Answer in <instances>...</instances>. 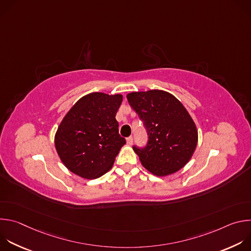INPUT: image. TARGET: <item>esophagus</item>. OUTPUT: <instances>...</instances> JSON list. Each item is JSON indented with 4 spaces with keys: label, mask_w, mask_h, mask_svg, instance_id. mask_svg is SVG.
Segmentation results:
<instances>
[{
    "label": "esophagus",
    "mask_w": 251,
    "mask_h": 251,
    "mask_svg": "<svg viewBox=\"0 0 251 251\" xmlns=\"http://www.w3.org/2000/svg\"><path fill=\"white\" fill-rule=\"evenodd\" d=\"M133 141H134L133 136L128 137V138H127V144H128V145H132V144H133Z\"/></svg>",
    "instance_id": "34e87169"
}]
</instances>
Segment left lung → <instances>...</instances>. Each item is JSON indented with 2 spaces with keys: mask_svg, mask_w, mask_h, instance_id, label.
<instances>
[{
  "mask_svg": "<svg viewBox=\"0 0 251 251\" xmlns=\"http://www.w3.org/2000/svg\"><path fill=\"white\" fill-rule=\"evenodd\" d=\"M127 99L147 130L146 146H133L142 165L161 176L182 169L198 144L196 124L184 105L171 93L156 89L129 93Z\"/></svg>",
  "mask_w": 251,
  "mask_h": 251,
  "instance_id": "obj_1",
  "label": "left lung"
}]
</instances>
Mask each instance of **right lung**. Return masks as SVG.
Listing matches in <instances>:
<instances>
[{
  "instance_id": "add662e5",
  "label": "right lung",
  "mask_w": 251,
  "mask_h": 251,
  "mask_svg": "<svg viewBox=\"0 0 251 251\" xmlns=\"http://www.w3.org/2000/svg\"><path fill=\"white\" fill-rule=\"evenodd\" d=\"M122 99L121 94L93 92L71 107L54 138L56 152L69 171L91 180L112 168L126 144L115 118Z\"/></svg>"
}]
</instances>
